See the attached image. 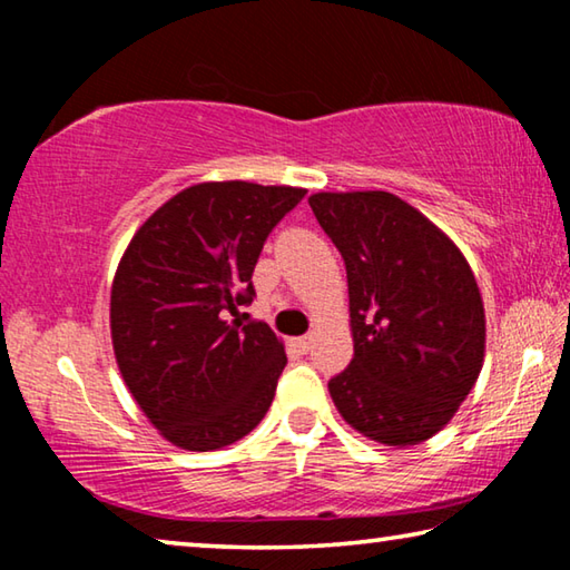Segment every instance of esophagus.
<instances>
[{
	"instance_id": "esophagus-1",
	"label": "esophagus",
	"mask_w": 570,
	"mask_h": 570,
	"mask_svg": "<svg viewBox=\"0 0 570 570\" xmlns=\"http://www.w3.org/2000/svg\"><path fill=\"white\" fill-rule=\"evenodd\" d=\"M294 344H296V350H298V352H302V354H306V352H312L314 336H312V334H304V336H298V340H296Z\"/></svg>"
}]
</instances>
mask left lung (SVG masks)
<instances>
[{
  "label": "left lung",
  "mask_w": 570,
  "mask_h": 570,
  "mask_svg": "<svg viewBox=\"0 0 570 570\" xmlns=\"http://www.w3.org/2000/svg\"><path fill=\"white\" fill-rule=\"evenodd\" d=\"M340 248L354 356L330 380L342 417L382 445H417L468 397L485 356V308L460 248L384 190L314 193Z\"/></svg>",
  "instance_id": "left-lung-1"
}]
</instances>
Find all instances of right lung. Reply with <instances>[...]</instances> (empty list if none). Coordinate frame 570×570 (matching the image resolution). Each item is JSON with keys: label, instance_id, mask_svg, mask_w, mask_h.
Returning a JSON list of instances; mask_svg holds the SVG:
<instances>
[{"label": "right lung", "instance_id": "right-lung-1", "mask_svg": "<svg viewBox=\"0 0 570 570\" xmlns=\"http://www.w3.org/2000/svg\"><path fill=\"white\" fill-rule=\"evenodd\" d=\"M304 188L198 183L132 236L110 292L112 350L135 402L173 445L226 448L264 420L286 366L264 322H240L268 234Z\"/></svg>", "mask_w": 570, "mask_h": 570}]
</instances>
